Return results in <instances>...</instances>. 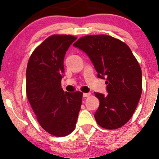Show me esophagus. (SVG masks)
Here are the masks:
<instances>
[{"instance_id": "1", "label": "esophagus", "mask_w": 159, "mask_h": 159, "mask_svg": "<svg viewBox=\"0 0 159 159\" xmlns=\"http://www.w3.org/2000/svg\"><path fill=\"white\" fill-rule=\"evenodd\" d=\"M91 93H83V97H88V96H90Z\"/></svg>"}]
</instances>
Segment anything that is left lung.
Masks as SVG:
<instances>
[{"mask_svg":"<svg viewBox=\"0 0 159 159\" xmlns=\"http://www.w3.org/2000/svg\"><path fill=\"white\" fill-rule=\"evenodd\" d=\"M74 46L88 55L108 94L95 93L100 104L94 117L101 127L116 129L130 120L142 94V70L125 43L108 35L85 36Z\"/></svg>","mask_w":159,"mask_h":159,"instance_id":"left-lung-1","label":"left lung"}]
</instances>
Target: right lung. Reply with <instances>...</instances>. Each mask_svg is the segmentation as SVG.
I'll return each mask as SVG.
<instances>
[{
	"mask_svg": "<svg viewBox=\"0 0 159 159\" xmlns=\"http://www.w3.org/2000/svg\"><path fill=\"white\" fill-rule=\"evenodd\" d=\"M77 37L52 35L30 55L26 70V94L42 128L55 137L74 131L82 105V93L61 88L66 52Z\"/></svg>",
	"mask_w": 159,
	"mask_h": 159,
	"instance_id": "1",
	"label": "right lung"
}]
</instances>
